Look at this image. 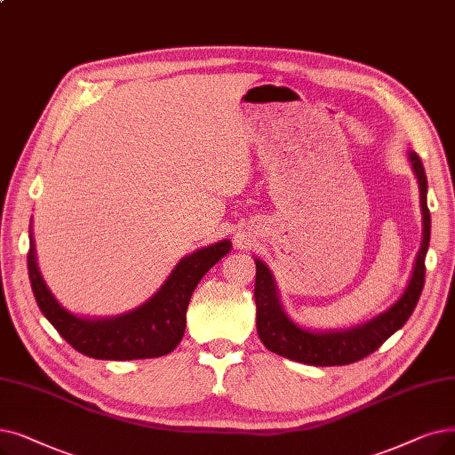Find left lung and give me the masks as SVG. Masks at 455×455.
<instances>
[{
    "instance_id": "obj_1",
    "label": "left lung",
    "mask_w": 455,
    "mask_h": 455,
    "mask_svg": "<svg viewBox=\"0 0 455 455\" xmlns=\"http://www.w3.org/2000/svg\"><path fill=\"white\" fill-rule=\"evenodd\" d=\"M409 162L420 189V210H422V243L414 259V266L409 283L396 303H392L381 314L371 320L349 329L332 331H312L295 323L284 312L281 303L279 288L269 267L254 259L256 281H254V301H256V331L262 344L281 357L295 363L312 366H342L357 363L378 349L388 337L402 329L419 303L424 288L426 276V254L429 247L431 215L427 210V179L426 171L417 152L409 150Z\"/></svg>"
}]
</instances>
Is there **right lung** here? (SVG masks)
I'll list each match as a JSON object with an SVG mask.
<instances>
[{
  "instance_id": "1",
  "label": "right lung",
  "mask_w": 455,
  "mask_h": 455,
  "mask_svg": "<svg viewBox=\"0 0 455 455\" xmlns=\"http://www.w3.org/2000/svg\"><path fill=\"white\" fill-rule=\"evenodd\" d=\"M29 238L28 269L38 308L74 349L104 361L154 359L171 353L184 337L186 310L196 284L232 247L228 240H221L196 249L174 266L143 305L111 318H85L53 298L36 264L33 234Z\"/></svg>"
}]
</instances>
